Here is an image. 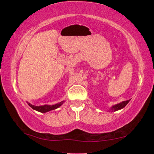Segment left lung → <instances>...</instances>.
I'll return each mask as SVG.
<instances>
[{
	"label": "left lung",
	"instance_id": "left-lung-1",
	"mask_svg": "<svg viewBox=\"0 0 154 154\" xmlns=\"http://www.w3.org/2000/svg\"><path fill=\"white\" fill-rule=\"evenodd\" d=\"M128 102H129L128 100H126V101H123V102H122L120 103L117 104V105H115L110 109L109 111L115 112V111H117L118 110H120V109L124 108Z\"/></svg>",
	"mask_w": 154,
	"mask_h": 154
}]
</instances>
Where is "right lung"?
<instances>
[{"label": "right lung", "mask_w": 154, "mask_h": 154, "mask_svg": "<svg viewBox=\"0 0 154 154\" xmlns=\"http://www.w3.org/2000/svg\"><path fill=\"white\" fill-rule=\"evenodd\" d=\"M63 103H64V100L61 101V102H60V103H57V104H56V105H45L43 106H35V105H31V104H30V106L32 109H33L34 110L37 111L38 112H41V113H47V112H49V111H52V110H55V109L59 108L60 106Z\"/></svg>", "instance_id": "add662e5"}]
</instances>
